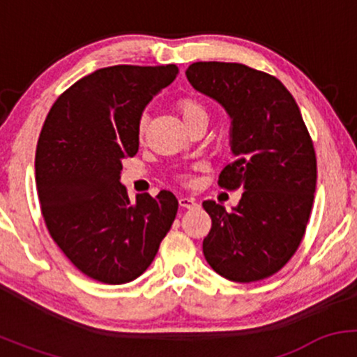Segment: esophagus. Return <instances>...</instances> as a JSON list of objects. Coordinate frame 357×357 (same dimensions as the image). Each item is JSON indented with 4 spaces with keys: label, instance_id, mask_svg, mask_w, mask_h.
Returning <instances> with one entry per match:
<instances>
[{
    "label": "esophagus",
    "instance_id": "1",
    "mask_svg": "<svg viewBox=\"0 0 357 357\" xmlns=\"http://www.w3.org/2000/svg\"><path fill=\"white\" fill-rule=\"evenodd\" d=\"M178 202H179V206L184 208V210H192V208H198V203H196L195 198H186V196H181Z\"/></svg>",
    "mask_w": 357,
    "mask_h": 357
}]
</instances>
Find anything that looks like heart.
Masks as SVG:
<instances>
[{
	"label": "heart",
	"instance_id": "obj_1",
	"mask_svg": "<svg viewBox=\"0 0 357 357\" xmlns=\"http://www.w3.org/2000/svg\"><path fill=\"white\" fill-rule=\"evenodd\" d=\"M179 112H181L183 121H190L192 117H198V116H206V110L199 102L192 100V99H183L179 102ZM142 127H144V121L141 122V132H142Z\"/></svg>",
	"mask_w": 357,
	"mask_h": 357
}]
</instances>
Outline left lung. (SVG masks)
I'll return each instance as SVG.
<instances>
[{
  "label": "left lung",
  "mask_w": 357,
  "mask_h": 357,
  "mask_svg": "<svg viewBox=\"0 0 357 357\" xmlns=\"http://www.w3.org/2000/svg\"><path fill=\"white\" fill-rule=\"evenodd\" d=\"M186 77L230 117L235 161L218 183L243 190L231 211L203 202L211 216L204 258L228 280L267 278L296 253L312 210L317 162L304 119L280 80L247 65L196 61Z\"/></svg>",
  "instance_id": "left-lung-1"
}]
</instances>
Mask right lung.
<instances>
[{"label":"right lung","instance_id":"1","mask_svg":"<svg viewBox=\"0 0 357 357\" xmlns=\"http://www.w3.org/2000/svg\"><path fill=\"white\" fill-rule=\"evenodd\" d=\"M176 65L99 68L65 90L48 112L35 174L52 238L82 273L126 284L141 275L178 213L162 190L130 202L122 159L139 149V124L151 100L178 77Z\"/></svg>","mask_w":357,"mask_h":357}]
</instances>
